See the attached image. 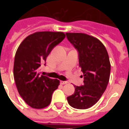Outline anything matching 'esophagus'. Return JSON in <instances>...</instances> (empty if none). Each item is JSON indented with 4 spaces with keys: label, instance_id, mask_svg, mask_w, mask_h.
<instances>
[{
    "label": "esophagus",
    "instance_id": "1",
    "mask_svg": "<svg viewBox=\"0 0 129 129\" xmlns=\"http://www.w3.org/2000/svg\"><path fill=\"white\" fill-rule=\"evenodd\" d=\"M60 83H61V85H65V84H67L68 82L66 81H60Z\"/></svg>",
    "mask_w": 129,
    "mask_h": 129
}]
</instances>
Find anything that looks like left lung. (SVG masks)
Masks as SVG:
<instances>
[{
  "label": "left lung",
  "instance_id": "obj_1",
  "mask_svg": "<svg viewBox=\"0 0 129 129\" xmlns=\"http://www.w3.org/2000/svg\"><path fill=\"white\" fill-rule=\"evenodd\" d=\"M66 35L78 52L79 65L84 77L83 85L74 86V93L67 97V101L75 109H88L99 101L109 83V54L103 43L95 37L82 33H66Z\"/></svg>",
  "mask_w": 129,
  "mask_h": 129
}]
</instances>
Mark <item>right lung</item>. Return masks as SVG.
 Returning <instances> with one entry per match:
<instances>
[{
    "label": "right lung",
    "instance_id": "obj_1",
    "mask_svg": "<svg viewBox=\"0 0 129 129\" xmlns=\"http://www.w3.org/2000/svg\"><path fill=\"white\" fill-rule=\"evenodd\" d=\"M64 38L62 32H35L26 37L16 52L13 66L16 86L24 101L34 109L48 106L59 85V80L41 76L39 71L52 49Z\"/></svg>",
    "mask_w": 129,
    "mask_h": 129
}]
</instances>
